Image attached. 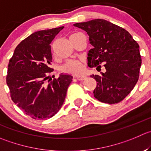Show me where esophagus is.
Masks as SVG:
<instances>
[{"instance_id":"obj_1","label":"esophagus","mask_w":151,"mask_h":151,"mask_svg":"<svg viewBox=\"0 0 151 151\" xmlns=\"http://www.w3.org/2000/svg\"><path fill=\"white\" fill-rule=\"evenodd\" d=\"M76 78H77V80H86V76H77V77H76Z\"/></svg>"}]
</instances>
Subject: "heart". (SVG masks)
<instances>
[{"mask_svg":"<svg viewBox=\"0 0 151 151\" xmlns=\"http://www.w3.org/2000/svg\"><path fill=\"white\" fill-rule=\"evenodd\" d=\"M79 33L72 34L70 36V39L74 37V36H76ZM61 70L64 73H68V74H79L83 72V65L79 60H69L61 67Z\"/></svg>","mask_w":151,"mask_h":151,"instance_id":"b5f03b06","label":"heart"}]
</instances>
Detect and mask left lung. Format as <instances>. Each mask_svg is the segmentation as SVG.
Segmentation results:
<instances>
[{"label": "left lung", "mask_w": 151, "mask_h": 151, "mask_svg": "<svg viewBox=\"0 0 151 151\" xmlns=\"http://www.w3.org/2000/svg\"><path fill=\"white\" fill-rule=\"evenodd\" d=\"M87 32L93 46L88 53V65L106 71L91 75L96 80L93 95L102 102L115 104L125 99L138 81L142 64L139 46L123 28L102 19L77 23Z\"/></svg>", "instance_id": "8db88e82"}]
</instances>
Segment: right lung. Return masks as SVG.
<instances>
[{
  "label": "right lung",
  "instance_id": "right-lung-1",
  "mask_svg": "<svg viewBox=\"0 0 151 151\" xmlns=\"http://www.w3.org/2000/svg\"><path fill=\"white\" fill-rule=\"evenodd\" d=\"M64 26L34 32L20 42L9 60L6 83L13 102L35 119L55 116L63 104L72 77L46 80L53 68L51 43Z\"/></svg>",
  "mask_w": 151,
  "mask_h": 151
}]
</instances>
